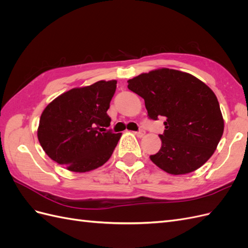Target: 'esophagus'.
<instances>
[{
    "mask_svg": "<svg viewBox=\"0 0 248 248\" xmlns=\"http://www.w3.org/2000/svg\"><path fill=\"white\" fill-rule=\"evenodd\" d=\"M136 134H137L139 138H142V137H145L146 131L144 129H140L138 132H136Z\"/></svg>",
    "mask_w": 248,
    "mask_h": 248,
    "instance_id": "esophagus-1",
    "label": "esophagus"
}]
</instances>
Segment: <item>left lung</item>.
Here are the masks:
<instances>
[{
    "label": "left lung",
    "instance_id": "1",
    "mask_svg": "<svg viewBox=\"0 0 248 248\" xmlns=\"http://www.w3.org/2000/svg\"><path fill=\"white\" fill-rule=\"evenodd\" d=\"M128 89L145 100L152 120L166 118L161 148L150 156L171 175L198 170L211 157L223 133V118L215 94L189 73L161 68L141 73Z\"/></svg>",
    "mask_w": 248,
    "mask_h": 248
}]
</instances>
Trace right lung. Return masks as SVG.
Here are the masks:
<instances>
[{"instance_id": "add662e5", "label": "right lung", "mask_w": 248, "mask_h": 248, "mask_svg": "<svg viewBox=\"0 0 248 248\" xmlns=\"http://www.w3.org/2000/svg\"><path fill=\"white\" fill-rule=\"evenodd\" d=\"M117 80H99L74 88L44 108L37 136L50 158L76 172L103 166L114 152L121 133L107 130V114Z\"/></svg>"}]
</instances>
